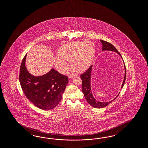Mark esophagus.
<instances>
[{
  "mask_svg": "<svg viewBox=\"0 0 148 148\" xmlns=\"http://www.w3.org/2000/svg\"><path fill=\"white\" fill-rule=\"evenodd\" d=\"M77 74H70L69 76H68V77L69 78H70V79H71L72 77H73L74 76H77Z\"/></svg>",
  "mask_w": 148,
  "mask_h": 148,
  "instance_id": "esophagus-1",
  "label": "esophagus"
}]
</instances>
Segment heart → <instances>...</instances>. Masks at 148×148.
<instances>
[{"instance_id":"heart-1","label":"heart","mask_w":148,"mask_h":148,"mask_svg":"<svg viewBox=\"0 0 148 148\" xmlns=\"http://www.w3.org/2000/svg\"><path fill=\"white\" fill-rule=\"evenodd\" d=\"M95 54V45L90 40L72 42L60 48L58 56L54 58V64L61 72L67 73L69 70L67 60L71 62L74 70L83 72L90 67Z\"/></svg>"}]
</instances>
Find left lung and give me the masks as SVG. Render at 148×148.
<instances>
[{
  "instance_id": "obj_1",
  "label": "left lung",
  "mask_w": 148,
  "mask_h": 148,
  "mask_svg": "<svg viewBox=\"0 0 148 148\" xmlns=\"http://www.w3.org/2000/svg\"><path fill=\"white\" fill-rule=\"evenodd\" d=\"M100 40L103 45L102 51H112L114 52H116V53L119 54V56L122 58L121 54L118 52V51L117 50L116 48L112 44H111L110 43L106 41H105V40ZM123 62H124V61H123ZM124 65L125 75H124V80H123L122 85H121V89L123 87L124 83L125 82L126 74L125 65L124 62ZM92 66H91L84 73H83L80 75L81 79H82V91L83 93L84 94V96L85 97L87 101L90 105L92 106H93V108H103L108 106L109 103H111L113 100H114L117 98V97L119 95L120 92L116 95V97L115 98L113 99V100L110 101L103 103V102H100V101H99L98 100H97L93 97L92 93V90H91L90 79H91V73H92Z\"/></svg>"
}]
</instances>
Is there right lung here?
<instances>
[{
	"label": "right lung",
	"instance_id": "add662e5",
	"mask_svg": "<svg viewBox=\"0 0 148 148\" xmlns=\"http://www.w3.org/2000/svg\"><path fill=\"white\" fill-rule=\"evenodd\" d=\"M27 55L21 63L19 82L27 98L36 107L49 110L60 102L68 82L67 76L52 68L43 75L35 76L30 73L25 66Z\"/></svg>",
	"mask_w": 148,
	"mask_h": 148
}]
</instances>
